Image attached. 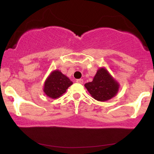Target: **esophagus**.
Masks as SVG:
<instances>
[{"mask_svg": "<svg viewBox=\"0 0 154 154\" xmlns=\"http://www.w3.org/2000/svg\"><path fill=\"white\" fill-rule=\"evenodd\" d=\"M76 82L77 83H79V84H82L83 83V79H77V80H76Z\"/></svg>", "mask_w": 154, "mask_h": 154, "instance_id": "34e87169", "label": "esophagus"}]
</instances>
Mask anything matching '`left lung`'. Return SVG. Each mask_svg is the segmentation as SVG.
Instances as JSON below:
<instances>
[{
    "label": "left lung",
    "instance_id": "left-lung-1",
    "mask_svg": "<svg viewBox=\"0 0 154 154\" xmlns=\"http://www.w3.org/2000/svg\"><path fill=\"white\" fill-rule=\"evenodd\" d=\"M85 86L93 98L98 101L111 99L119 90V84L103 68L98 69L93 81L85 84Z\"/></svg>",
    "mask_w": 154,
    "mask_h": 154
}]
</instances>
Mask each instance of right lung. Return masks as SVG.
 Masks as SVG:
<instances>
[{
    "label": "right lung",
    "mask_w": 154,
    "mask_h": 154,
    "mask_svg": "<svg viewBox=\"0 0 154 154\" xmlns=\"http://www.w3.org/2000/svg\"><path fill=\"white\" fill-rule=\"evenodd\" d=\"M72 82L61 72L56 70L48 77L44 85V92L51 98H57L63 94Z\"/></svg>",
    "instance_id": "right-lung-1"
}]
</instances>
